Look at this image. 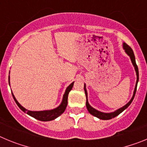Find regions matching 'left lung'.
Masks as SVG:
<instances>
[{"instance_id": "8db88e82", "label": "left lung", "mask_w": 147, "mask_h": 147, "mask_svg": "<svg viewBox=\"0 0 147 147\" xmlns=\"http://www.w3.org/2000/svg\"><path fill=\"white\" fill-rule=\"evenodd\" d=\"M123 49H124L125 51V52L127 53V54L129 56V57H130L131 61H132V63L133 65L135 67V70H136V76H137V81H136V87H135V90H134V92H133V95H132V98L130 99L127 105H125L124 107H121V108L118 109L117 110H115L114 112L113 113H103V112H100L98 110H96L94 109L93 107H92L90 105H89L88 103V93H87V90H86V86L85 85H84V90H85V95H86V107L87 109H88V112L90 113L93 115V116L95 117H97L98 119H102V120H109V119H111L113 118H115V116H117L118 115L122 113L124 111L125 109H127V107H129V105L132 103V100L135 97V95H136V89H137V85H138V79H139V74H138V66L136 65V58H135V55H134V53H133V51L132 49L129 47V45H127L126 43H123Z\"/></svg>"}]
</instances>
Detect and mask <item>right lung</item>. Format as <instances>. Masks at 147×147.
Wrapping results in <instances>:
<instances>
[{
    "label": "right lung",
    "instance_id": "obj_1",
    "mask_svg": "<svg viewBox=\"0 0 147 147\" xmlns=\"http://www.w3.org/2000/svg\"><path fill=\"white\" fill-rule=\"evenodd\" d=\"M74 82L71 83V85L66 88L65 92L64 95H63V98H62V101L61 102V104L57 107H56V108L53 109V110H43V111H31V110H28L20 105V103L15 98V96L13 95L12 93H12L13 98L15 99V102L18 105V106L20 107V110H23V112L26 113L30 116H32V117L34 118V119H37V120L42 121H49L54 120V119L59 117V115H62L65 112V110L66 107H67V96H68V93H69V92L72 89L73 86H74ZM9 84L10 85L9 76Z\"/></svg>",
    "mask_w": 147,
    "mask_h": 147
}]
</instances>
